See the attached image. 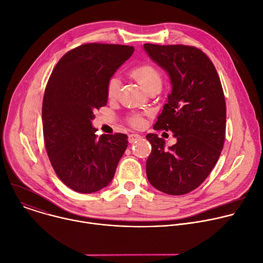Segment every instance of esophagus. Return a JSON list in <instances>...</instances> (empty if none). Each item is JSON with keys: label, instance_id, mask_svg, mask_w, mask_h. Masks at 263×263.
Returning a JSON list of instances; mask_svg holds the SVG:
<instances>
[{"label": "esophagus", "instance_id": "34e87169", "mask_svg": "<svg viewBox=\"0 0 263 263\" xmlns=\"http://www.w3.org/2000/svg\"><path fill=\"white\" fill-rule=\"evenodd\" d=\"M140 138H141V136L139 134H136V133L129 134V136H128V140H129L130 143H134V142H136V140H138Z\"/></svg>", "mask_w": 263, "mask_h": 263}]
</instances>
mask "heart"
I'll use <instances>...</instances> for the list:
<instances>
[{
  "instance_id": "1",
  "label": "heart",
  "mask_w": 263,
  "mask_h": 263,
  "mask_svg": "<svg viewBox=\"0 0 263 263\" xmlns=\"http://www.w3.org/2000/svg\"><path fill=\"white\" fill-rule=\"evenodd\" d=\"M132 76L139 83V85L148 91L156 85H161L160 72L151 64H142L136 66L132 70ZM120 90V80L116 77L111 78L107 85V96L109 99H115ZM135 126H139L141 121L138 119L133 120Z\"/></svg>"
}]
</instances>
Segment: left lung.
Instances as JSON below:
<instances>
[{
    "label": "left lung",
    "mask_w": 263,
    "mask_h": 263,
    "mask_svg": "<svg viewBox=\"0 0 263 263\" xmlns=\"http://www.w3.org/2000/svg\"><path fill=\"white\" fill-rule=\"evenodd\" d=\"M143 50L166 71L172 85L155 130H171L177 142L165 148L157 134L145 170L156 190L172 196L200 186L218 160L226 130V103L211 60L195 47L144 44Z\"/></svg>",
    "instance_id": "8db88e82"
}]
</instances>
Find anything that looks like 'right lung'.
I'll return each instance as SVG.
<instances>
[{"instance_id":"add662e5","label":"right lung","mask_w":263,"mask_h":263,"mask_svg":"<svg viewBox=\"0 0 263 263\" xmlns=\"http://www.w3.org/2000/svg\"><path fill=\"white\" fill-rule=\"evenodd\" d=\"M134 48L86 44L67 52L56 64L43 102L47 153L59 179L70 190L91 194L114 179L128 146V136L97 137L93 111L106 106L107 85Z\"/></svg>"}]
</instances>
